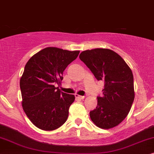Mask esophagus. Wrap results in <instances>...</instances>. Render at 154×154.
Returning <instances> with one entry per match:
<instances>
[{"label":"esophagus","mask_w":154,"mask_h":154,"mask_svg":"<svg viewBox=\"0 0 154 154\" xmlns=\"http://www.w3.org/2000/svg\"><path fill=\"white\" fill-rule=\"evenodd\" d=\"M75 97L79 98V99H84L85 98V96H79L78 94H75Z\"/></svg>","instance_id":"34e87169"}]
</instances>
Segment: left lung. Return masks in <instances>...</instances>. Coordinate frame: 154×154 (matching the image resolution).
<instances>
[{"label":"left lung","mask_w":154,"mask_h":154,"mask_svg":"<svg viewBox=\"0 0 154 154\" xmlns=\"http://www.w3.org/2000/svg\"><path fill=\"white\" fill-rule=\"evenodd\" d=\"M79 58L98 81L104 82L103 96H98L95 109L90 111L98 128H112L128 116L134 99L132 72L118 53L107 48L82 51Z\"/></svg>","instance_id":"left-lung-1"}]
</instances>
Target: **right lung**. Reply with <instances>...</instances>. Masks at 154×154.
Masks as SVG:
<instances>
[{
  "label": "right lung",
  "mask_w": 154,
  "mask_h": 154,
  "mask_svg": "<svg viewBox=\"0 0 154 154\" xmlns=\"http://www.w3.org/2000/svg\"><path fill=\"white\" fill-rule=\"evenodd\" d=\"M79 53V51L48 47L26 63L20 82L22 104L36 128L52 131L66 122L75 96L61 92L55 85H60L63 72Z\"/></svg>",
  "instance_id": "1"
}]
</instances>
